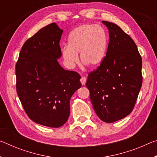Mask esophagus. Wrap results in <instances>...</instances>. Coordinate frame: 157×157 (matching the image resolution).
I'll return each instance as SVG.
<instances>
[{
    "instance_id": "1",
    "label": "esophagus",
    "mask_w": 157,
    "mask_h": 157,
    "mask_svg": "<svg viewBox=\"0 0 157 157\" xmlns=\"http://www.w3.org/2000/svg\"><path fill=\"white\" fill-rule=\"evenodd\" d=\"M80 82H81V84L82 85H85V84H86V78H85V77H82L80 79Z\"/></svg>"
}]
</instances>
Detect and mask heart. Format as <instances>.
<instances>
[{"mask_svg":"<svg viewBox=\"0 0 157 157\" xmlns=\"http://www.w3.org/2000/svg\"><path fill=\"white\" fill-rule=\"evenodd\" d=\"M108 37L105 29L98 25L83 24L71 32L68 46L62 48L63 60L72 68L78 62L88 68H95L104 60L107 52Z\"/></svg>","mask_w":157,"mask_h":157,"instance_id":"obj_1","label":"heart"}]
</instances>
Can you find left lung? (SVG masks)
Returning a JSON list of instances; mask_svg holds the SVG:
<instances>
[{
  "label": "left lung",
  "instance_id": "1",
  "mask_svg": "<svg viewBox=\"0 0 157 157\" xmlns=\"http://www.w3.org/2000/svg\"><path fill=\"white\" fill-rule=\"evenodd\" d=\"M107 26L109 41L100 66L89 73L86 86L97 116L113 123L132 112L141 88L142 58L136 44L118 25Z\"/></svg>",
  "mask_w": 157,
  "mask_h": 157
}]
</instances>
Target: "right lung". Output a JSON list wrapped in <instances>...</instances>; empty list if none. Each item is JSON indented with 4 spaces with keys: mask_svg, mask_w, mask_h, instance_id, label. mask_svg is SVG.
I'll return each mask as SVG.
<instances>
[{
    "mask_svg": "<svg viewBox=\"0 0 157 157\" xmlns=\"http://www.w3.org/2000/svg\"><path fill=\"white\" fill-rule=\"evenodd\" d=\"M62 33L55 23L41 28L23 44L16 64L17 94L27 115L55 128L68 121L71 98L82 86L79 74L57 61Z\"/></svg>",
    "mask_w": 157,
    "mask_h": 157,
    "instance_id": "add662e5",
    "label": "right lung"
}]
</instances>
